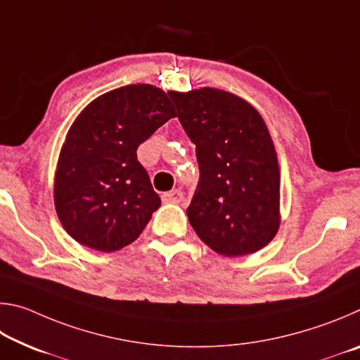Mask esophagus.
<instances>
[{"mask_svg": "<svg viewBox=\"0 0 360 360\" xmlns=\"http://www.w3.org/2000/svg\"><path fill=\"white\" fill-rule=\"evenodd\" d=\"M162 200L165 203H181L184 200V193L181 191H172V192H165L162 195Z\"/></svg>", "mask_w": 360, "mask_h": 360, "instance_id": "1", "label": "esophagus"}]
</instances>
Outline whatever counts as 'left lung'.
Instances as JSON below:
<instances>
[{
    "instance_id": "obj_1",
    "label": "left lung",
    "mask_w": 360,
    "mask_h": 360,
    "mask_svg": "<svg viewBox=\"0 0 360 360\" xmlns=\"http://www.w3.org/2000/svg\"><path fill=\"white\" fill-rule=\"evenodd\" d=\"M200 168L188 222L225 257L266 246L279 229V165L262 115L225 90L169 92Z\"/></svg>"
}]
</instances>
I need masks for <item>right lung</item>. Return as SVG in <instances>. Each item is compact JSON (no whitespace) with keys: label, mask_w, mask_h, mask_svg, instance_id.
<instances>
[{"label":"right lung","mask_w":360,"mask_h":360,"mask_svg":"<svg viewBox=\"0 0 360 360\" xmlns=\"http://www.w3.org/2000/svg\"><path fill=\"white\" fill-rule=\"evenodd\" d=\"M176 117L169 94L133 84L95 98L72 122L60 150L53 202L82 246L119 251L135 241L160 206L136 149Z\"/></svg>","instance_id":"add662e5"}]
</instances>
